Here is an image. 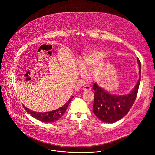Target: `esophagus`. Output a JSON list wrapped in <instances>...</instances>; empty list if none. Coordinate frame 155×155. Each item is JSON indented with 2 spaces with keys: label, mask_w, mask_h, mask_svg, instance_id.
Listing matches in <instances>:
<instances>
[{
  "label": "esophagus",
  "mask_w": 155,
  "mask_h": 155,
  "mask_svg": "<svg viewBox=\"0 0 155 155\" xmlns=\"http://www.w3.org/2000/svg\"><path fill=\"white\" fill-rule=\"evenodd\" d=\"M91 87L89 85H86L83 87V90L85 91H91Z\"/></svg>",
  "instance_id": "1"
}]
</instances>
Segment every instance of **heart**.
Wrapping results in <instances>:
<instances>
[{"label": "heart", "instance_id": "b5f03b06", "mask_svg": "<svg viewBox=\"0 0 155 155\" xmlns=\"http://www.w3.org/2000/svg\"><path fill=\"white\" fill-rule=\"evenodd\" d=\"M102 58L101 54L92 52L83 56L80 62L81 68L84 70H87L95 66Z\"/></svg>", "mask_w": 155, "mask_h": 155}]
</instances>
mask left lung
I'll use <instances>...</instances> for the list:
<instances>
[{
    "label": "left lung",
    "instance_id": "8db88e82",
    "mask_svg": "<svg viewBox=\"0 0 155 155\" xmlns=\"http://www.w3.org/2000/svg\"><path fill=\"white\" fill-rule=\"evenodd\" d=\"M140 75L141 63L137 57ZM140 81V76L132 91L125 95L109 94L100 87L96 83L92 86L94 93L93 113L101 121L114 123L123 118L130 111L136 98Z\"/></svg>",
    "mask_w": 155,
    "mask_h": 155
}]
</instances>
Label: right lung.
<instances>
[{
	"label": "right lung",
	"instance_id": "right-lung-1",
	"mask_svg": "<svg viewBox=\"0 0 155 155\" xmlns=\"http://www.w3.org/2000/svg\"><path fill=\"white\" fill-rule=\"evenodd\" d=\"M74 98V96L71 97V98L68 101L67 103L61 107L60 108L51 111L50 112H45V113H36L35 111H31L29 109H27L23 105V107L26 110V111L30 114L33 117L43 122H53L58 120L60 119L64 114L66 109L71 102V100Z\"/></svg>",
	"mask_w": 155,
	"mask_h": 155
}]
</instances>
